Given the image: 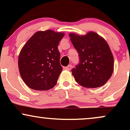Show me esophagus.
Masks as SVG:
<instances>
[{"instance_id": "obj_1", "label": "esophagus", "mask_w": 130, "mask_h": 130, "mask_svg": "<svg viewBox=\"0 0 130 130\" xmlns=\"http://www.w3.org/2000/svg\"><path fill=\"white\" fill-rule=\"evenodd\" d=\"M71 68H72V65H68V66L65 67V69L67 70H70L71 69Z\"/></svg>"}]
</instances>
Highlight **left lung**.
Wrapping results in <instances>:
<instances>
[{
    "label": "left lung",
    "mask_w": 130,
    "mask_h": 130,
    "mask_svg": "<svg viewBox=\"0 0 130 130\" xmlns=\"http://www.w3.org/2000/svg\"><path fill=\"white\" fill-rule=\"evenodd\" d=\"M69 36L79 59V63L71 70L76 81L87 88L105 84L114 70V58L106 41L93 32L84 36L73 33Z\"/></svg>",
    "instance_id": "left-lung-1"
}]
</instances>
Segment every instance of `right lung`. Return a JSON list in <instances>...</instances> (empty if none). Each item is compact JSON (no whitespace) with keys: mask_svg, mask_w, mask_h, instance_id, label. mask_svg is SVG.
<instances>
[{"mask_svg":"<svg viewBox=\"0 0 130 130\" xmlns=\"http://www.w3.org/2000/svg\"><path fill=\"white\" fill-rule=\"evenodd\" d=\"M63 33L51 30L38 31L26 43L18 59L19 73L28 87L47 90L57 84L62 71L58 44Z\"/></svg>","mask_w":130,"mask_h":130,"instance_id":"obj_1","label":"right lung"}]
</instances>
